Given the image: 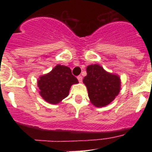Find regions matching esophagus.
Returning a JSON list of instances; mask_svg holds the SVG:
<instances>
[{"label":"esophagus","instance_id":"obj_1","mask_svg":"<svg viewBox=\"0 0 152 152\" xmlns=\"http://www.w3.org/2000/svg\"><path fill=\"white\" fill-rule=\"evenodd\" d=\"M77 79L79 80V82H82V76H77Z\"/></svg>","mask_w":152,"mask_h":152}]
</instances>
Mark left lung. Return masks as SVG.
Masks as SVG:
<instances>
[{"mask_svg": "<svg viewBox=\"0 0 152 152\" xmlns=\"http://www.w3.org/2000/svg\"><path fill=\"white\" fill-rule=\"evenodd\" d=\"M83 82L87 87L92 104L98 107L109 104L120 92V78L107 73L99 65L87 66V76Z\"/></svg>", "mask_w": 152, "mask_h": 152, "instance_id": "8db88e82", "label": "left lung"}]
</instances>
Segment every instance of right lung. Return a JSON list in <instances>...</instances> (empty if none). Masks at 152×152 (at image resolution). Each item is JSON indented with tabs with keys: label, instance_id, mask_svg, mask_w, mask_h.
<instances>
[{
	"label": "right lung",
	"instance_id": "1",
	"mask_svg": "<svg viewBox=\"0 0 152 152\" xmlns=\"http://www.w3.org/2000/svg\"><path fill=\"white\" fill-rule=\"evenodd\" d=\"M78 82L68 67L58 65L49 73L40 76L37 84L43 99L56 104L68 96L70 86Z\"/></svg>",
	"mask_w": 152,
	"mask_h": 152
}]
</instances>
